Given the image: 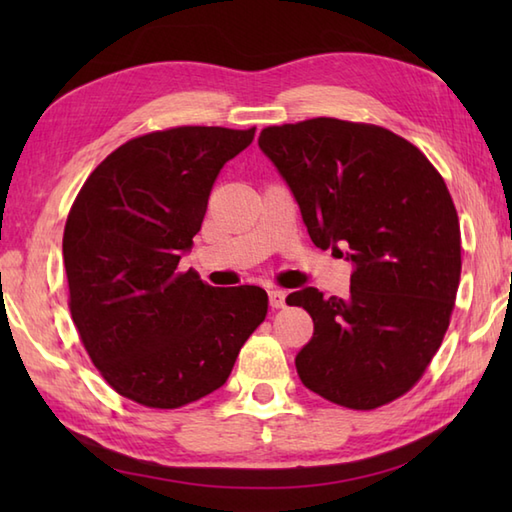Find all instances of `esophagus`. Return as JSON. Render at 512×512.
Here are the masks:
<instances>
[{
  "label": "esophagus",
  "instance_id": "esophagus-1",
  "mask_svg": "<svg viewBox=\"0 0 512 512\" xmlns=\"http://www.w3.org/2000/svg\"><path fill=\"white\" fill-rule=\"evenodd\" d=\"M286 290H279V288H270L268 290V301H270V308H284L286 306Z\"/></svg>",
  "mask_w": 512,
  "mask_h": 512
}]
</instances>
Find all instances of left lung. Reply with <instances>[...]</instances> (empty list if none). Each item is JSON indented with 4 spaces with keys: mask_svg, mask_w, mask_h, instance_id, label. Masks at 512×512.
Here are the masks:
<instances>
[{
    "mask_svg": "<svg viewBox=\"0 0 512 512\" xmlns=\"http://www.w3.org/2000/svg\"><path fill=\"white\" fill-rule=\"evenodd\" d=\"M259 149L295 195L314 246L354 266L350 297L288 295L314 334L301 383L350 409H376L424 374L460 286V222L440 173L389 129L339 118L266 127ZM346 253L343 254L342 250Z\"/></svg>",
    "mask_w": 512,
    "mask_h": 512,
    "instance_id": "1",
    "label": "left lung"
}]
</instances>
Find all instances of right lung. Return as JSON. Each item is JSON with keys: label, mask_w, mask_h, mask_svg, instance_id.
<instances>
[{"label": "right lung", "mask_w": 512, "mask_h": 512, "mask_svg": "<svg viewBox=\"0 0 512 512\" xmlns=\"http://www.w3.org/2000/svg\"><path fill=\"white\" fill-rule=\"evenodd\" d=\"M253 129L176 127L112 151L76 195L63 231L70 312L101 376L145 407L209 396L266 319L259 286L213 288L180 273L217 173Z\"/></svg>", "instance_id": "obj_1"}]
</instances>
